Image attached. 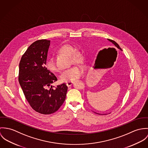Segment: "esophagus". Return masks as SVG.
<instances>
[{
  "instance_id": "1",
  "label": "esophagus",
  "mask_w": 148,
  "mask_h": 148,
  "mask_svg": "<svg viewBox=\"0 0 148 148\" xmlns=\"http://www.w3.org/2000/svg\"><path fill=\"white\" fill-rule=\"evenodd\" d=\"M73 81H69V82H66V85L67 86V87H70V86H71V85H72V84H73Z\"/></svg>"
}]
</instances>
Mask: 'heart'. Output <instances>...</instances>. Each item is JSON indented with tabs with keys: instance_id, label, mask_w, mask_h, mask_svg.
<instances>
[{
	"instance_id": "heart-1",
	"label": "heart",
	"mask_w": 148,
	"mask_h": 148,
	"mask_svg": "<svg viewBox=\"0 0 148 148\" xmlns=\"http://www.w3.org/2000/svg\"><path fill=\"white\" fill-rule=\"evenodd\" d=\"M57 53L67 55L70 57L71 63H80L83 60V55L81 51L78 49H74V47L70 44H64L60 47L57 50ZM45 65L47 69L51 72H57L58 69L56 66L53 58L48 57L45 61ZM83 67L80 65H74L65 70L60 76V78L63 81H71L80 78L83 73Z\"/></svg>"
}]
</instances>
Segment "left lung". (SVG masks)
<instances>
[{"instance_id":"8db88e82","label":"left lung","mask_w":148,"mask_h":148,"mask_svg":"<svg viewBox=\"0 0 148 148\" xmlns=\"http://www.w3.org/2000/svg\"><path fill=\"white\" fill-rule=\"evenodd\" d=\"M110 42H111L114 45H115V47L117 48H118L119 49L121 50H122L121 49V48L120 47V46L118 45V44L117 43H116V42H115V41H114V40H110V39H108ZM95 114H99V115H104V114H98V113H96L95 112Z\"/></svg>"}]
</instances>
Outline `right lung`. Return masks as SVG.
<instances>
[{
	"label": "right lung",
	"instance_id": "add662e5",
	"mask_svg": "<svg viewBox=\"0 0 148 148\" xmlns=\"http://www.w3.org/2000/svg\"><path fill=\"white\" fill-rule=\"evenodd\" d=\"M50 40L32 43L22 56L19 64L18 82L25 97L33 110L41 114L56 112L66 98L65 83L53 86L56 75L45 66Z\"/></svg>",
	"mask_w": 148,
	"mask_h": 148
}]
</instances>
